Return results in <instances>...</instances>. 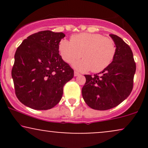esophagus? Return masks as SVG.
Returning a JSON list of instances; mask_svg holds the SVG:
<instances>
[{"label": "esophagus", "mask_w": 148, "mask_h": 148, "mask_svg": "<svg viewBox=\"0 0 148 148\" xmlns=\"http://www.w3.org/2000/svg\"><path fill=\"white\" fill-rule=\"evenodd\" d=\"M80 75V74L79 72H74V76H79Z\"/></svg>", "instance_id": "1"}]
</instances>
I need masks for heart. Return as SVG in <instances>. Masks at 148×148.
<instances>
[{
	"label": "heart",
	"instance_id": "heart-1",
	"mask_svg": "<svg viewBox=\"0 0 148 148\" xmlns=\"http://www.w3.org/2000/svg\"><path fill=\"white\" fill-rule=\"evenodd\" d=\"M59 51L65 62L76 61L73 67L79 72L92 70L99 72L106 69L114 58L116 47L110 37L97 33H81L72 35L71 41L63 39L59 43Z\"/></svg>",
	"mask_w": 148,
	"mask_h": 148
}]
</instances>
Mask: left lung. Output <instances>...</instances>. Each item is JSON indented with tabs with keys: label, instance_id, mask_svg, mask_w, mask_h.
I'll return each mask as SVG.
<instances>
[{
	"label": "left lung",
	"instance_id": "8db88e82",
	"mask_svg": "<svg viewBox=\"0 0 148 148\" xmlns=\"http://www.w3.org/2000/svg\"><path fill=\"white\" fill-rule=\"evenodd\" d=\"M116 47L113 61L98 74L85 75L82 96L88 106L104 111L117 106L126 99L133 88L136 63L133 53L120 37L110 34Z\"/></svg>",
	"mask_w": 148,
	"mask_h": 148
}]
</instances>
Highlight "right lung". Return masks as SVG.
I'll return each instance as SVG.
<instances>
[{"instance_id": "obj_1", "label": "right lung", "mask_w": 148, "mask_h": 148, "mask_svg": "<svg viewBox=\"0 0 148 148\" xmlns=\"http://www.w3.org/2000/svg\"><path fill=\"white\" fill-rule=\"evenodd\" d=\"M63 33L40 31L27 37L16 49L12 70L15 93L25 106L48 110L60 101L64 84L74 70L59 54Z\"/></svg>"}]
</instances>
